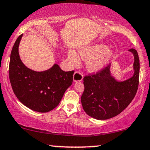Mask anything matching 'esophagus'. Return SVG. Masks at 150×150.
Instances as JSON below:
<instances>
[{
  "label": "esophagus",
  "mask_w": 150,
  "mask_h": 150,
  "mask_svg": "<svg viewBox=\"0 0 150 150\" xmlns=\"http://www.w3.org/2000/svg\"><path fill=\"white\" fill-rule=\"evenodd\" d=\"M83 74L79 71H75L73 75L74 81H81L83 79Z\"/></svg>",
  "instance_id": "obj_1"
}]
</instances>
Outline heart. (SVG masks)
Wrapping results in <instances>:
<instances>
[{
    "instance_id": "1",
    "label": "heart",
    "mask_w": 150,
    "mask_h": 150,
    "mask_svg": "<svg viewBox=\"0 0 150 150\" xmlns=\"http://www.w3.org/2000/svg\"><path fill=\"white\" fill-rule=\"evenodd\" d=\"M69 59L73 65L79 64V57L75 50L69 52ZM79 56L86 62L87 71L96 73L102 71L114 57V51L103 43H96L81 48Z\"/></svg>"
}]
</instances>
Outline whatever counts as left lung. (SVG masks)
Here are the masks:
<instances>
[{
    "label": "left lung",
    "mask_w": 150,
    "mask_h": 150,
    "mask_svg": "<svg viewBox=\"0 0 150 150\" xmlns=\"http://www.w3.org/2000/svg\"><path fill=\"white\" fill-rule=\"evenodd\" d=\"M129 51L134 57V73L131 78L122 81L116 80L111 74V64L99 73L84 77V91L81 102L89 116L97 120H107L116 116L135 97L139 83V57L135 49Z\"/></svg>",
    "instance_id": "1"
}]
</instances>
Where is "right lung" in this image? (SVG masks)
Returning <instances> with one entry per match:
<instances>
[{
	"label": "right lung",
	"instance_id": "1",
	"mask_svg": "<svg viewBox=\"0 0 150 150\" xmlns=\"http://www.w3.org/2000/svg\"><path fill=\"white\" fill-rule=\"evenodd\" d=\"M22 36L17 38L10 55L9 75L13 91L25 107L37 112H48L59 104L66 89L72 84L74 71H62L57 64L45 71L28 69L18 54Z\"/></svg>",
	"mask_w": 150,
	"mask_h": 150
}]
</instances>
